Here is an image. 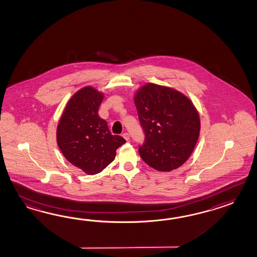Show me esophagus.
Listing matches in <instances>:
<instances>
[{
  "label": "esophagus",
  "instance_id": "obj_1",
  "mask_svg": "<svg viewBox=\"0 0 257 257\" xmlns=\"http://www.w3.org/2000/svg\"><path fill=\"white\" fill-rule=\"evenodd\" d=\"M123 138L125 139V141H128V140H130V134H128L127 132H125V133H123Z\"/></svg>",
  "mask_w": 257,
  "mask_h": 257
}]
</instances>
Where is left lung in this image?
Here are the masks:
<instances>
[{
    "label": "left lung",
    "mask_w": 257,
    "mask_h": 257,
    "mask_svg": "<svg viewBox=\"0 0 257 257\" xmlns=\"http://www.w3.org/2000/svg\"><path fill=\"white\" fill-rule=\"evenodd\" d=\"M134 102L145 134L139 153L148 166L169 172L191 156L200 134V116L191 100L172 88L147 83Z\"/></svg>",
    "instance_id": "left-lung-1"
}]
</instances>
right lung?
I'll list each match as a JSON object with an SVG mask.
<instances>
[{
    "mask_svg": "<svg viewBox=\"0 0 257 257\" xmlns=\"http://www.w3.org/2000/svg\"><path fill=\"white\" fill-rule=\"evenodd\" d=\"M103 93L87 86L66 103L56 131L62 154L73 166L88 175L100 173L113 161L124 138L112 135L107 123L98 114Z\"/></svg>",
    "mask_w": 257,
    "mask_h": 257,
    "instance_id": "add662e5",
    "label": "right lung"
}]
</instances>
